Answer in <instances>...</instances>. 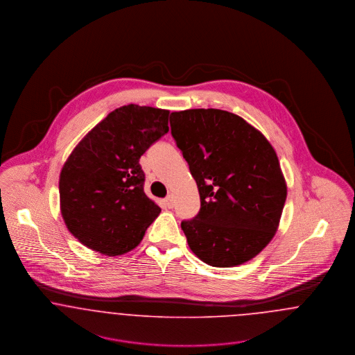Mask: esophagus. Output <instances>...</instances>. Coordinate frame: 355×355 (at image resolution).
<instances>
[{
    "mask_svg": "<svg viewBox=\"0 0 355 355\" xmlns=\"http://www.w3.org/2000/svg\"><path fill=\"white\" fill-rule=\"evenodd\" d=\"M163 202H164V205H166L167 208H172V207H173V198H172V195H168Z\"/></svg>",
    "mask_w": 355,
    "mask_h": 355,
    "instance_id": "esophagus-1",
    "label": "esophagus"
}]
</instances>
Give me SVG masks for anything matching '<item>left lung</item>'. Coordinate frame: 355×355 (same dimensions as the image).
<instances>
[{
  "label": "left lung",
  "instance_id": "left-lung-1",
  "mask_svg": "<svg viewBox=\"0 0 355 355\" xmlns=\"http://www.w3.org/2000/svg\"><path fill=\"white\" fill-rule=\"evenodd\" d=\"M169 123L200 195L199 214L182 222L189 248L212 267L251 261L274 238L287 196L272 146L222 110L172 112Z\"/></svg>",
  "mask_w": 355,
  "mask_h": 355
}]
</instances>
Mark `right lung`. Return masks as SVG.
Wrapping results in <instances>:
<instances>
[{"label":"right lung","instance_id":"right-lung-1","mask_svg":"<svg viewBox=\"0 0 355 355\" xmlns=\"http://www.w3.org/2000/svg\"><path fill=\"white\" fill-rule=\"evenodd\" d=\"M169 111L130 104L101 120L76 146L60 173V208L88 248L123 255L141 242L160 207L144 193L141 155L168 132Z\"/></svg>","mask_w":355,"mask_h":355}]
</instances>
